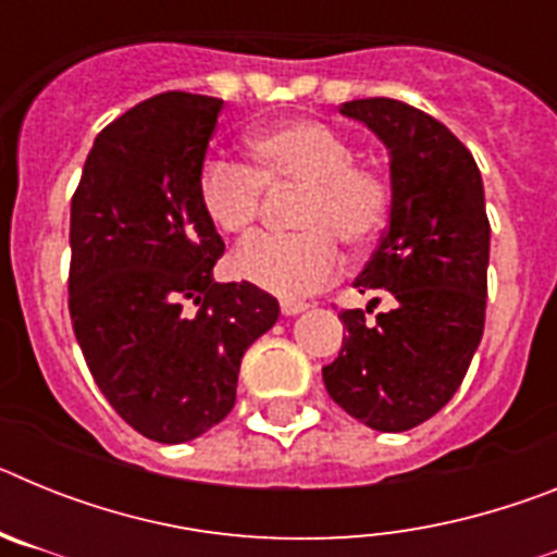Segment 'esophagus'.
<instances>
[{
  "label": "esophagus",
  "instance_id": "34e87169",
  "mask_svg": "<svg viewBox=\"0 0 557 557\" xmlns=\"http://www.w3.org/2000/svg\"><path fill=\"white\" fill-rule=\"evenodd\" d=\"M304 309H307V304L304 301H282V314H298V312H304Z\"/></svg>",
  "mask_w": 557,
  "mask_h": 557
}]
</instances>
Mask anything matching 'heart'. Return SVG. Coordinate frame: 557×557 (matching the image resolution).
I'll return each instance as SVG.
<instances>
[{
	"instance_id": "obj_1",
	"label": "heart",
	"mask_w": 557,
	"mask_h": 557,
	"mask_svg": "<svg viewBox=\"0 0 557 557\" xmlns=\"http://www.w3.org/2000/svg\"><path fill=\"white\" fill-rule=\"evenodd\" d=\"M253 170L209 156L198 170V200L209 223L231 236L248 234L264 186H304L298 234H259L231 256V273L278 298H301L337 275V243L368 248L391 211V184L359 164L351 141L318 120H287L250 133Z\"/></svg>"
}]
</instances>
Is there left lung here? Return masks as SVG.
I'll list each match as a JSON object with an SVG mask.
<instances>
[{"instance_id": "1", "label": "left lung", "mask_w": 557, "mask_h": 557, "mask_svg": "<svg viewBox=\"0 0 557 557\" xmlns=\"http://www.w3.org/2000/svg\"><path fill=\"white\" fill-rule=\"evenodd\" d=\"M339 113L376 133L391 156V223L359 293L387 289L391 312L366 323L346 309L337 359L323 368L329 396L379 432L435 416L460 387L485 329L491 225L474 156L455 133L407 102L371 97Z\"/></svg>"}]
</instances>
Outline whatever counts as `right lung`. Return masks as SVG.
<instances>
[{
  "label": "right lung",
  "instance_id": "right-lung-1",
  "mask_svg": "<svg viewBox=\"0 0 557 557\" xmlns=\"http://www.w3.org/2000/svg\"><path fill=\"white\" fill-rule=\"evenodd\" d=\"M223 100L166 91L102 127L72 198L69 314L108 405L159 444H186L236 401L239 362L278 321L248 282L218 284L225 243L198 170Z\"/></svg>",
  "mask_w": 557,
  "mask_h": 557
}]
</instances>
